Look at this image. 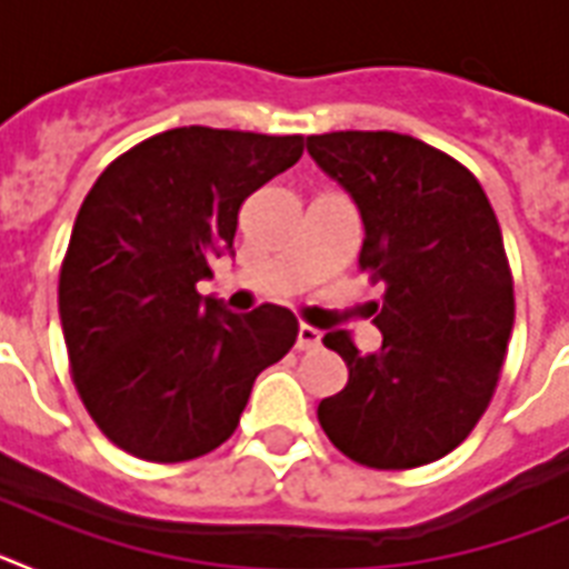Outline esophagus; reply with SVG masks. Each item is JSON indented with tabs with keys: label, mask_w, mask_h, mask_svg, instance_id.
Listing matches in <instances>:
<instances>
[{
	"label": "esophagus",
	"mask_w": 569,
	"mask_h": 569,
	"mask_svg": "<svg viewBox=\"0 0 569 569\" xmlns=\"http://www.w3.org/2000/svg\"><path fill=\"white\" fill-rule=\"evenodd\" d=\"M321 345V333L310 325H299V336H296V347L299 350H316Z\"/></svg>",
	"instance_id": "esophagus-1"
}]
</instances>
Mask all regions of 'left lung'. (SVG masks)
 Wrapping results in <instances>:
<instances>
[{"mask_svg": "<svg viewBox=\"0 0 569 569\" xmlns=\"http://www.w3.org/2000/svg\"><path fill=\"white\" fill-rule=\"evenodd\" d=\"M308 153L356 202L359 268L381 281V350L325 336L347 385L319 425L347 459L376 470L430 465L485 416L507 356L516 299L499 219L453 156L393 130L308 136Z\"/></svg>", "mask_w": 569, "mask_h": 569, "instance_id": "1", "label": "left lung"}]
</instances>
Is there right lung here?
Wrapping results in <instances>:
<instances>
[{
    "label": "right lung",
    "mask_w": 569,
    "mask_h": 569,
    "mask_svg": "<svg viewBox=\"0 0 569 569\" xmlns=\"http://www.w3.org/2000/svg\"><path fill=\"white\" fill-rule=\"evenodd\" d=\"M301 150V136L173 128L113 159L84 196L59 319L79 399L124 453L176 465L216 450L256 376L293 347L288 308L230 313L196 281L233 253L241 202Z\"/></svg>",
    "instance_id": "add662e5"
}]
</instances>
